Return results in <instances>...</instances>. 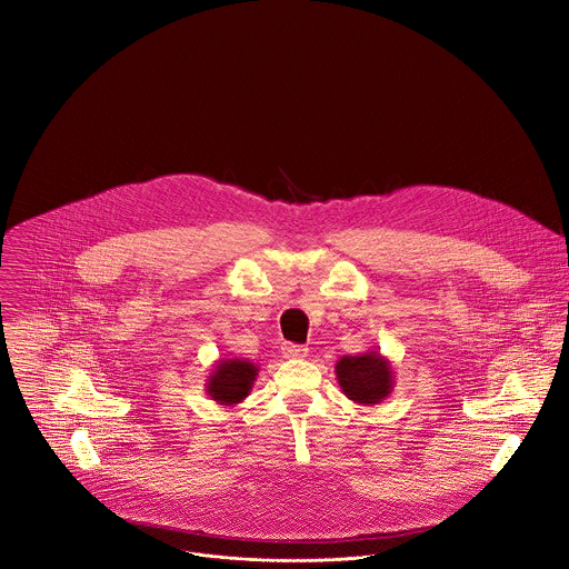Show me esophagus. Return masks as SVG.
<instances>
[{
    "mask_svg": "<svg viewBox=\"0 0 569 569\" xmlns=\"http://www.w3.org/2000/svg\"><path fill=\"white\" fill-rule=\"evenodd\" d=\"M282 355H284L287 359H302V357H307V348L300 346V343L284 341V343H282Z\"/></svg>",
    "mask_w": 569,
    "mask_h": 569,
    "instance_id": "34e87169",
    "label": "esophagus"
}]
</instances>
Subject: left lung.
I'll use <instances>...</instances> for the list:
<instances>
[{
	"mask_svg": "<svg viewBox=\"0 0 569 569\" xmlns=\"http://www.w3.org/2000/svg\"><path fill=\"white\" fill-rule=\"evenodd\" d=\"M341 392L359 406H379L395 390V370L388 357L377 350L343 355L335 366Z\"/></svg>",
	"mask_w": 569,
	"mask_h": 569,
	"instance_id": "left-lung-1",
	"label": "left lung"
}]
</instances>
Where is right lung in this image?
Masks as SVG:
<instances>
[{"instance_id":"1","label":"right lung","mask_w":569,"mask_h":569,"mask_svg":"<svg viewBox=\"0 0 569 569\" xmlns=\"http://www.w3.org/2000/svg\"><path fill=\"white\" fill-rule=\"evenodd\" d=\"M258 366L249 359H219L206 381V395L217 406L234 407L249 397Z\"/></svg>"}]
</instances>
